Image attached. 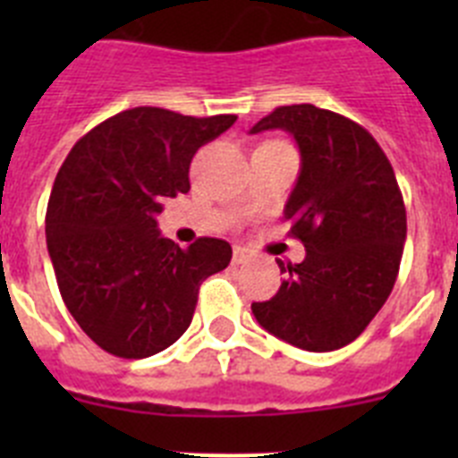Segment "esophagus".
Wrapping results in <instances>:
<instances>
[{
	"label": "esophagus",
	"instance_id": "1",
	"mask_svg": "<svg viewBox=\"0 0 458 458\" xmlns=\"http://www.w3.org/2000/svg\"><path fill=\"white\" fill-rule=\"evenodd\" d=\"M248 259H250L248 250L241 248V245H238V248H233V264H245Z\"/></svg>",
	"mask_w": 458,
	"mask_h": 458
}]
</instances>
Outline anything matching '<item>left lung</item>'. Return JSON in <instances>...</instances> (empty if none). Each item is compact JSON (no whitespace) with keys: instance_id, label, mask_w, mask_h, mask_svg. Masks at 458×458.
<instances>
[{"instance_id":"1","label":"left lung","mask_w":458,"mask_h":458,"mask_svg":"<svg viewBox=\"0 0 458 458\" xmlns=\"http://www.w3.org/2000/svg\"><path fill=\"white\" fill-rule=\"evenodd\" d=\"M275 128L301 148L284 217L307 254L301 264L279 261L289 275L270 301L252 302V314L275 337L326 353L358 339L386 305L406 242V206L390 160L355 121L284 105L250 132Z\"/></svg>"}]
</instances>
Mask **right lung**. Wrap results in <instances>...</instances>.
Here are the masks:
<instances>
[{
	"instance_id": "right-lung-1",
	"label": "right lung",
	"mask_w": 458,
	"mask_h": 458,
	"mask_svg": "<svg viewBox=\"0 0 458 458\" xmlns=\"http://www.w3.org/2000/svg\"><path fill=\"white\" fill-rule=\"evenodd\" d=\"M233 121L132 107L89 131L64 160L47 201V252L68 311L107 353L140 360L172 346L192 321L201 282L232 261L220 238L181 250L160 236L156 216L188 192L194 153Z\"/></svg>"
}]
</instances>
